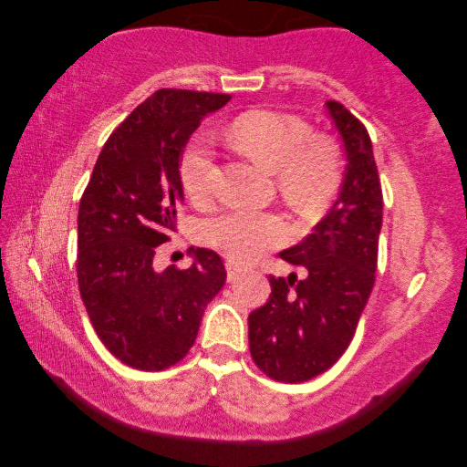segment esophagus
<instances>
[{
	"instance_id": "obj_1",
	"label": "esophagus",
	"mask_w": 467,
	"mask_h": 467,
	"mask_svg": "<svg viewBox=\"0 0 467 467\" xmlns=\"http://www.w3.org/2000/svg\"><path fill=\"white\" fill-rule=\"evenodd\" d=\"M246 271H249V269H244V266H241V265L231 263V261L226 263V276H228V281H236V279H239V276L244 275Z\"/></svg>"
}]
</instances>
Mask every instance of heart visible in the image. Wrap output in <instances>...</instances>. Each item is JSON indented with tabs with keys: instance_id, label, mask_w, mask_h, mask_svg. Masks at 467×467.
I'll use <instances>...</instances> for the list:
<instances>
[{
	"instance_id": "heart-1",
	"label": "heart",
	"mask_w": 467,
	"mask_h": 467,
	"mask_svg": "<svg viewBox=\"0 0 467 467\" xmlns=\"http://www.w3.org/2000/svg\"><path fill=\"white\" fill-rule=\"evenodd\" d=\"M228 136L236 150L275 174L285 201L306 218L319 216L339 191V144L327 134H311V126L301 118L269 110L246 112L231 124ZM178 172L191 201H208L214 164L206 146H188ZM289 236L291 228L281 214L244 208H231L202 224L204 243L236 263L259 259Z\"/></svg>"
}]
</instances>
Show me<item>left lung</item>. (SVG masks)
Here are the masks:
<instances>
[{
  "label": "left lung",
  "mask_w": 467,
  "mask_h": 467,
  "mask_svg": "<svg viewBox=\"0 0 467 467\" xmlns=\"http://www.w3.org/2000/svg\"><path fill=\"white\" fill-rule=\"evenodd\" d=\"M325 106L347 156L339 198L313 234L281 253L309 276L295 283L271 275L269 301L249 315L253 361L285 383L309 381L337 363L353 339L377 271L383 194L371 138L343 104Z\"/></svg>",
  "instance_id": "left-lung-1"
}]
</instances>
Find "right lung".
<instances>
[{
    "mask_svg": "<svg viewBox=\"0 0 467 467\" xmlns=\"http://www.w3.org/2000/svg\"><path fill=\"white\" fill-rule=\"evenodd\" d=\"M231 96L158 90L108 138L78 211V285L100 341L116 359L162 371L184 359L202 313L226 281L214 251L191 249L181 271L154 269L184 202L181 161L202 118Z\"/></svg>",
    "mask_w": 467,
    "mask_h": 467,
    "instance_id": "obj_1",
    "label": "right lung"
}]
</instances>
